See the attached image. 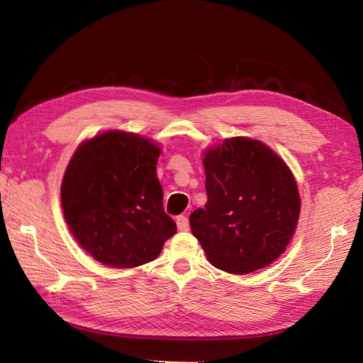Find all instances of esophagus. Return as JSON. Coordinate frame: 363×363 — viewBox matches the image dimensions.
<instances>
[{
  "label": "esophagus",
  "mask_w": 363,
  "mask_h": 363,
  "mask_svg": "<svg viewBox=\"0 0 363 363\" xmlns=\"http://www.w3.org/2000/svg\"><path fill=\"white\" fill-rule=\"evenodd\" d=\"M175 223H177V228L180 230V232H188V230H189V219L186 218L184 215L177 216Z\"/></svg>",
  "instance_id": "1"
}]
</instances>
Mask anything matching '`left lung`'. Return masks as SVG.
I'll return each instance as SVG.
<instances>
[{
	"mask_svg": "<svg viewBox=\"0 0 363 363\" xmlns=\"http://www.w3.org/2000/svg\"><path fill=\"white\" fill-rule=\"evenodd\" d=\"M207 203L189 216L218 269L248 274L286 250L300 215L292 172L259 140L232 138L204 155Z\"/></svg>",
	"mask_w": 363,
	"mask_h": 363,
	"instance_id": "left-lung-1",
	"label": "left lung"
}]
</instances>
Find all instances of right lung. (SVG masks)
I'll return each instance as SVG.
<instances>
[{"mask_svg": "<svg viewBox=\"0 0 363 363\" xmlns=\"http://www.w3.org/2000/svg\"><path fill=\"white\" fill-rule=\"evenodd\" d=\"M159 155L148 139L116 130L74 152L62 182L63 215L95 260L116 268L144 265L177 232L163 211Z\"/></svg>", "mask_w": 363, "mask_h": 363, "instance_id": "1", "label": "right lung"}]
</instances>
